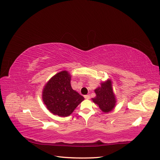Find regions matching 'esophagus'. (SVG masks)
I'll list each match as a JSON object with an SVG mask.
<instances>
[{"label": "esophagus", "instance_id": "1", "mask_svg": "<svg viewBox=\"0 0 160 160\" xmlns=\"http://www.w3.org/2000/svg\"><path fill=\"white\" fill-rule=\"evenodd\" d=\"M84 98L85 99H89L90 98V96H89V95H86L84 96Z\"/></svg>", "mask_w": 160, "mask_h": 160}]
</instances>
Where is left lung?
I'll return each mask as SVG.
<instances>
[{
	"mask_svg": "<svg viewBox=\"0 0 160 160\" xmlns=\"http://www.w3.org/2000/svg\"><path fill=\"white\" fill-rule=\"evenodd\" d=\"M94 91L96 96L91 100L99 106L103 112L108 113L114 109L117 103V99L113 92L112 81L110 79L101 82L100 86L97 88Z\"/></svg>",
	"mask_w": 160,
	"mask_h": 160,
	"instance_id": "left-lung-1",
	"label": "left lung"
}]
</instances>
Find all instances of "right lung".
Segmentation results:
<instances>
[{"label": "right lung", "instance_id": "obj_1", "mask_svg": "<svg viewBox=\"0 0 160 160\" xmlns=\"http://www.w3.org/2000/svg\"><path fill=\"white\" fill-rule=\"evenodd\" d=\"M71 78L68 71H62L52 76L44 86L42 101L51 113L67 117L84 100L83 96L72 89Z\"/></svg>", "mask_w": 160, "mask_h": 160}]
</instances>
